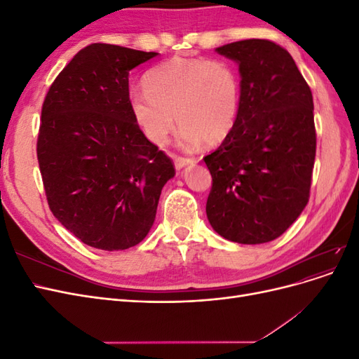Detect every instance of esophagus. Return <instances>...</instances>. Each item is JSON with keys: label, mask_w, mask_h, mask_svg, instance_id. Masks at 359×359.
Here are the masks:
<instances>
[{"label": "esophagus", "mask_w": 359, "mask_h": 359, "mask_svg": "<svg viewBox=\"0 0 359 359\" xmlns=\"http://www.w3.org/2000/svg\"><path fill=\"white\" fill-rule=\"evenodd\" d=\"M194 160L189 158V157H175V168L177 169H182L184 166L187 165H193Z\"/></svg>", "instance_id": "esophagus-1"}]
</instances>
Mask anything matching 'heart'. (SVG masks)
Instances as JSON below:
<instances>
[{
    "label": "heart",
    "instance_id": "1",
    "mask_svg": "<svg viewBox=\"0 0 359 359\" xmlns=\"http://www.w3.org/2000/svg\"><path fill=\"white\" fill-rule=\"evenodd\" d=\"M144 88L132 95L130 111L156 145L168 142L177 119L181 145L222 144L240 114L241 78L226 60L170 58L147 73Z\"/></svg>",
    "mask_w": 359,
    "mask_h": 359
}]
</instances>
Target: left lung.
<instances>
[{"label": "left lung", "mask_w": 359, "mask_h": 359, "mask_svg": "<svg viewBox=\"0 0 359 359\" xmlns=\"http://www.w3.org/2000/svg\"><path fill=\"white\" fill-rule=\"evenodd\" d=\"M215 50L240 66L241 100L232 133L203 157L212 177L206 217L229 241H273L310 198L316 157L311 90L274 41L248 39Z\"/></svg>", "instance_id": "8db88e82"}]
</instances>
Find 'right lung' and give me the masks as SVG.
<instances>
[{
    "instance_id": "obj_1",
    "label": "right lung",
    "mask_w": 359,
    "mask_h": 359,
    "mask_svg": "<svg viewBox=\"0 0 359 359\" xmlns=\"http://www.w3.org/2000/svg\"><path fill=\"white\" fill-rule=\"evenodd\" d=\"M157 55L106 43L81 49L41 106L37 160L57 220L94 248L126 250L154 223L175 166L130 111L128 73Z\"/></svg>"
}]
</instances>
